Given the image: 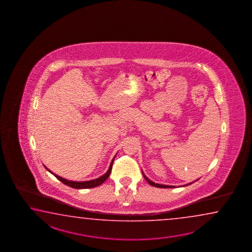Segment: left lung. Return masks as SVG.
I'll return each instance as SVG.
<instances>
[{"mask_svg": "<svg viewBox=\"0 0 252 252\" xmlns=\"http://www.w3.org/2000/svg\"><path fill=\"white\" fill-rule=\"evenodd\" d=\"M142 173H143V175H144V177H145V179L147 181V183L150 184V185H152V186H155V187H157V188H175V186H169V185H164V184H155L154 183L153 181H151V180L148 179L146 176H145V174H144V172L142 171ZM197 181V180H196ZM192 183L189 184H191ZM187 184V185H189ZM187 185H184V186H187Z\"/></svg>", "mask_w": 252, "mask_h": 252, "instance_id": "obj_1", "label": "left lung"}]
</instances>
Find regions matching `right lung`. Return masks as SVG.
<instances>
[{"label": "right lung", "instance_id": "obj_1", "mask_svg": "<svg viewBox=\"0 0 252 252\" xmlns=\"http://www.w3.org/2000/svg\"><path fill=\"white\" fill-rule=\"evenodd\" d=\"M114 158H115L114 157ZM114 159L115 158H113L112 159L111 163H110V166H109V168H108V170L107 171V173L106 174H104V175H101L100 177H98L97 179L91 180V181H86V182H74V181H68L67 179H64L63 177H61L59 175H56V174H54L52 171L49 170L48 168H47V166H45L46 168H47V171H49L51 174L55 175L57 179L61 181L63 184H66V185H68L69 187H71V188L74 189H89V188H94V187H97L98 185H100V184H102L108 178V176L110 175V173H111L112 170V166H113V162H114Z\"/></svg>", "mask_w": 252, "mask_h": 252}]
</instances>
